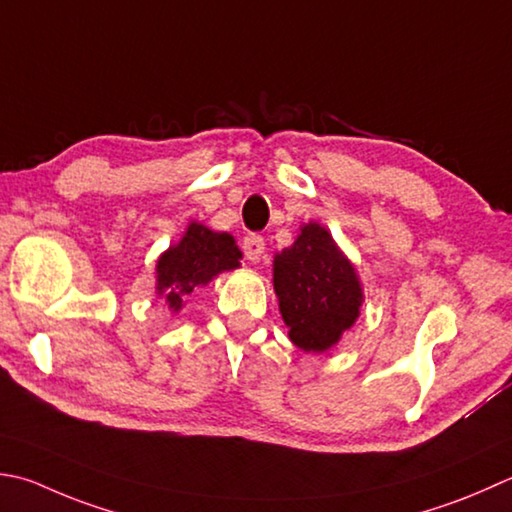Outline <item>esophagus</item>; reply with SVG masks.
Segmentation results:
<instances>
[{
  "mask_svg": "<svg viewBox=\"0 0 512 512\" xmlns=\"http://www.w3.org/2000/svg\"><path fill=\"white\" fill-rule=\"evenodd\" d=\"M242 250L250 262H257V259H262V255L266 253L264 237L262 235H246L242 242Z\"/></svg>",
  "mask_w": 512,
  "mask_h": 512,
  "instance_id": "esophagus-1",
  "label": "esophagus"
}]
</instances>
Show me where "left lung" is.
<instances>
[{"instance_id": "1", "label": "left lung", "mask_w": 512, "mask_h": 512, "mask_svg": "<svg viewBox=\"0 0 512 512\" xmlns=\"http://www.w3.org/2000/svg\"><path fill=\"white\" fill-rule=\"evenodd\" d=\"M275 293L288 335L306 353H322L355 324L362 286L355 268L319 224H306L275 257Z\"/></svg>"}]
</instances>
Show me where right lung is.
<instances>
[{
  "instance_id": "right-lung-1",
  "label": "right lung",
  "mask_w": 512,
  "mask_h": 512,
  "mask_svg": "<svg viewBox=\"0 0 512 512\" xmlns=\"http://www.w3.org/2000/svg\"><path fill=\"white\" fill-rule=\"evenodd\" d=\"M242 253L228 233H213L206 226L190 224L182 242L168 248L157 262V290L166 295L173 310L193 288L208 284L222 270L239 266Z\"/></svg>"
}]
</instances>
